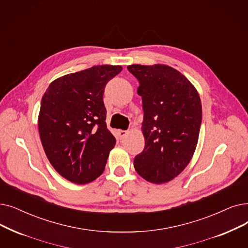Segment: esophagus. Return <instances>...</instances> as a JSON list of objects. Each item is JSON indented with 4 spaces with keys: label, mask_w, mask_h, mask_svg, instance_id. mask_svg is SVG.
Returning a JSON list of instances; mask_svg holds the SVG:
<instances>
[{
    "label": "esophagus",
    "mask_w": 248,
    "mask_h": 248,
    "mask_svg": "<svg viewBox=\"0 0 248 248\" xmlns=\"http://www.w3.org/2000/svg\"><path fill=\"white\" fill-rule=\"evenodd\" d=\"M127 135V131H118V136H120L121 139H124Z\"/></svg>",
    "instance_id": "esophagus-1"
}]
</instances>
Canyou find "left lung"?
Here are the masks:
<instances>
[{
  "mask_svg": "<svg viewBox=\"0 0 248 248\" xmlns=\"http://www.w3.org/2000/svg\"><path fill=\"white\" fill-rule=\"evenodd\" d=\"M139 81L145 148L134 159L136 171L153 184H164L184 170L195 153L202 124L198 91L177 70L131 64Z\"/></svg>",
  "mask_w": 248,
  "mask_h": 248,
  "instance_id": "left-lung-1",
  "label": "left lung"
}]
</instances>
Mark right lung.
Masks as SVG:
<instances>
[{
    "instance_id": "1",
    "label": "right lung",
    "mask_w": 248,
    "mask_h": 248,
    "mask_svg": "<svg viewBox=\"0 0 248 248\" xmlns=\"http://www.w3.org/2000/svg\"><path fill=\"white\" fill-rule=\"evenodd\" d=\"M121 66H95L53 81L42 96L38 130L50 164L78 185L102 174L115 138L107 130L103 92Z\"/></svg>"
}]
</instances>
